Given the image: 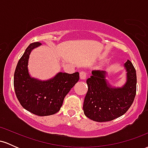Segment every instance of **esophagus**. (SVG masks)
I'll return each mask as SVG.
<instances>
[{"label": "esophagus", "instance_id": "1", "mask_svg": "<svg viewBox=\"0 0 148 148\" xmlns=\"http://www.w3.org/2000/svg\"><path fill=\"white\" fill-rule=\"evenodd\" d=\"M87 77V72L85 71H81L80 72V79H86Z\"/></svg>", "mask_w": 148, "mask_h": 148}]
</instances>
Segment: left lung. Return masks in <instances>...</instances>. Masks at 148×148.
Here are the masks:
<instances>
[{
    "label": "left lung",
    "instance_id": "left-lung-1",
    "mask_svg": "<svg viewBox=\"0 0 148 148\" xmlns=\"http://www.w3.org/2000/svg\"><path fill=\"white\" fill-rule=\"evenodd\" d=\"M127 82L122 88H113L107 82L104 71L93 70L86 81L88 90L85 97L84 114L96 122H108L125 114L132 106L136 93V73L130 60L125 63Z\"/></svg>",
    "mask_w": 148,
    "mask_h": 148
}]
</instances>
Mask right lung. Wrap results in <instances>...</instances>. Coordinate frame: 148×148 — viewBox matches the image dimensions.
Instances as JSON below:
<instances>
[{"instance_id":"right-lung-1","label":"right lung","mask_w":148,"mask_h":148,"mask_svg":"<svg viewBox=\"0 0 148 148\" xmlns=\"http://www.w3.org/2000/svg\"><path fill=\"white\" fill-rule=\"evenodd\" d=\"M40 45V42L30 44L19 59L14 72V88L18 101L25 110L39 116H47L60 111L64 97L79 80V73L59 72L43 81L30 77L28 69L29 56Z\"/></svg>"}]
</instances>
